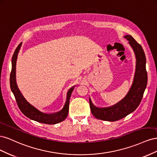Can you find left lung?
<instances>
[{"instance_id": "8db88e82", "label": "left lung", "mask_w": 157, "mask_h": 157, "mask_svg": "<svg viewBox=\"0 0 157 157\" xmlns=\"http://www.w3.org/2000/svg\"><path fill=\"white\" fill-rule=\"evenodd\" d=\"M124 38L128 40V44L134 51L136 59L134 80L126 96L112 106L97 107L92 103L90 98L89 102L91 112L95 117L99 120L110 122L116 121L134 112L139 106L147 86V73L144 51L141 46L137 43L131 35H126Z\"/></svg>"}]
</instances>
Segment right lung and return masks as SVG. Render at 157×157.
I'll return each mask as SVG.
<instances>
[{"mask_svg": "<svg viewBox=\"0 0 157 157\" xmlns=\"http://www.w3.org/2000/svg\"><path fill=\"white\" fill-rule=\"evenodd\" d=\"M21 44L22 43H20L17 46L13 54L12 59V71L10 78L11 90L14 96H15L19 108H20L23 115L29 118L30 119L35 121L36 122L44 123V124H56L60 122L63 121L68 115L70 98L75 86L71 87L68 90L65 105L62 109L58 112L52 113H44L40 111L39 109H38L35 106L31 105L25 98V97L23 96V95L21 92L20 89H19L16 82V61L18 53L21 48Z\"/></svg>", "mask_w": 157, "mask_h": 157, "instance_id": "obj_1", "label": "right lung"}]
</instances>
